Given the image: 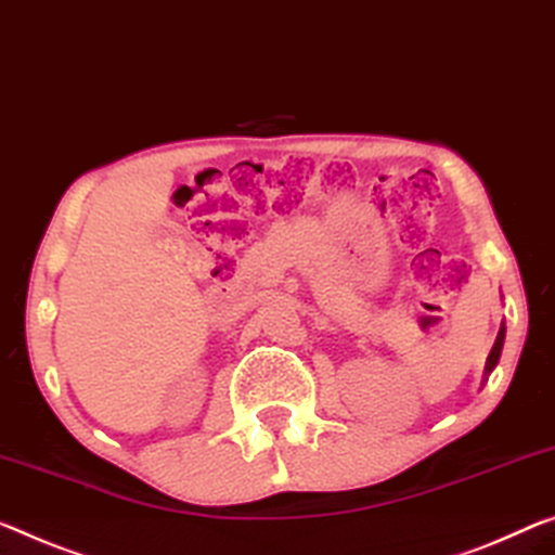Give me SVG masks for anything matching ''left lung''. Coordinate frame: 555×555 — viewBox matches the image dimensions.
<instances>
[{"instance_id":"obj_1","label":"left lung","mask_w":555,"mask_h":555,"mask_svg":"<svg viewBox=\"0 0 555 555\" xmlns=\"http://www.w3.org/2000/svg\"><path fill=\"white\" fill-rule=\"evenodd\" d=\"M504 335H506V330H504V325H501V330H499V337H496V343H493V347H491L489 362H486V372H491L493 366H496L499 357H501V347H504Z\"/></svg>"}]
</instances>
